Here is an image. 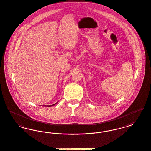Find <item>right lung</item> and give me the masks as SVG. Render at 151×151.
I'll return each instance as SVG.
<instances>
[{
    "instance_id": "obj_1",
    "label": "right lung",
    "mask_w": 151,
    "mask_h": 151,
    "mask_svg": "<svg viewBox=\"0 0 151 151\" xmlns=\"http://www.w3.org/2000/svg\"><path fill=\"white\" fill-rule=\"evenodd\" d=\"M57 103H55V104H53V105H49H49H47V106H53V105H55V104H57ZM44 106H46V105H44Z\"/></svg>"
}]
</instances>
